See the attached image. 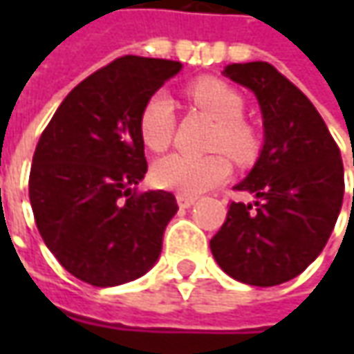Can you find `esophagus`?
I'll use <instances>...</instances> for the list:
<instances>
[{
  "label": "esophagus",
  "mask_w": 354,
  "mask_h": 354,
  "mask_svg": "<svg viewBox=\"0 0 354 354\" xmlns=\"http://www.w3.org/2000/svg\"><path fill=\"white\" fill-rule=\"evenodd\" d=\"M195 201H197V197H193V195H181V193L177 195V203L181 209H189Z\"/></svg>",
  "instance_id": "1"
}]
</instances>
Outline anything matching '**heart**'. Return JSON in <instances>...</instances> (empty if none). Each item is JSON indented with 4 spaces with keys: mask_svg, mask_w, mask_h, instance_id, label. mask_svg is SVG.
I'll use <instances>...</instances> for the list:
<instances>
[{
    "mask_svg": "<svg viewBox=\"0 0 354 354\" xmlns=\"http://www.w3.org/2000/svg\"><path fill=\"white\" fill-rule=\"evenodd\" d=\"M187 94L201 110L218 122L212 149L226 151L238 163H246L258 151L256 131L240 120L244 114V100L232 86L218 78H198L189 84ZM140 136L143 143L161 153L175 136V106L165 92H156L147 98L140 112ZM232 173L230 159L225 153L189 156L173 153L153 165V181L161 189L177 191L181 195H198L216 185L225 183Z\"/></svg>",
    "mask_w": 354,
    "mask_h": 354,
    "instance_id": "b5f03b06",
    "label": "heart"
}]
</instances>
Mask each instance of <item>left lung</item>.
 <instances>
[{"instance_id": "1", "label": "left lung", "mask_w": 354, "mask_h": 354, "mask_svg": "<svg viewBox=\"0 0 354 354\" xmlns=\"http://www.w3.org/2000/svg\"><path fill=\"white\" fill-rule=\"evenodd\" d=\"M223 75L256 94L264 145L234 187L256 201L230 203L211 252L230 278L270 288L299 276L331 236L345 193L341 151L315 106L270 62L228 64Z\"/></svg>"}]
</instances>
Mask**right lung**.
Returning <instances> with one entry per match:
<instances>
[{
  "instance_id": "add662e5",
  "label": "right lung",
  "mask_w": 354,
  "mask_h": 354,
  "mask_svg": "<svg viewBox=\"0 0 354 354\" xmlns=\"http://www.w3.org/2000/svg\"><path fill=\"white\" fill-rule=\"evenodd\" d=\"M181 68L120 57L68 92L37 143L35 223L62 268L90 286L142 278L161 254L179 207L167 191H136L147 171L138 122L147 98Z\"/></svg>"
}]
</instances>
